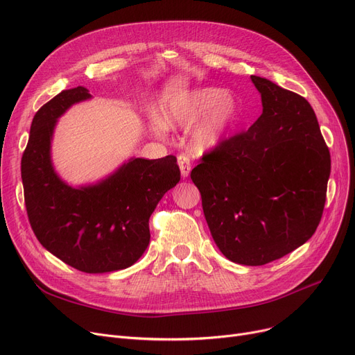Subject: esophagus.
<instances>
[{"label":"esophagus","instance_id":"34e87169","mask_svg":"<svg viewBox=\"0 0 355 355\" xmlns=\"http://www.w3.org/2000/svg\"><path fill=\"white\" fill-rule=\"evenodd\" d=\"M178 165H180V171H181V177L182 178H187L190 175V171H191V161L187 155L181 154L178 157Z\"/></svg>","mask_w":355,"mask_h":355}]
</instances>
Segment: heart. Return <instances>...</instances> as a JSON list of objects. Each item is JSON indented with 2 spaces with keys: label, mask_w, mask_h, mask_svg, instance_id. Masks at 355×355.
<instances>
[{
  "label": "heart",
  "mask_w": 355,
  "mask_h": 355,
  "mask_svg": "<svg viewBox=\"0 0 355 355\" xmlns=\"http://www.w3.org/2000/svg\"><path fill=\"white\" fill-rule=\"evenodd\" d=\"M237 114V102L229 92L217 87H198L173 93L162 102L161 115L153 110L149 122L157 135H164L168 128L191 130L190 142L196 153H207L226 138Z\"/></svg>",
  "instance_id": "1"
}]
</instances>
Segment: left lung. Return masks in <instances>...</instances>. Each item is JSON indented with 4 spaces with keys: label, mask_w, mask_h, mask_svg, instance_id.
Wrapping results in <instances>:
<instances>
[{
    "label": "left lung",
    "mask_w": 355,
    "mask_h": 355,
    "mask_svg": "<svg viewBox=\"0 0 355 355\" xmlns=\"http://www.w3.org/2000/svg\"><path fill=\"white\" fill-rule=\"evenodd\" d=\"M263 112L193 168L202 211L220 252L260 266L308 241L318 227L331 173L329 149L308 101L250 76Z\"/></svg>",
    "instance_id": "1"
}]
</instances>
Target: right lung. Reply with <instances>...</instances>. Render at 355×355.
Instances as JSON below:
<instances>
[{
    "mask_svg": "<svg viewBox=\"0 0 355 355\" xmlns=\"http://www.w3.org/2000/svg\"><path fill=\"white\" fill-rule=\"evenodd\" d=\"M86 87L63 90L33 118L21 158L24 201L31 229L44 249L85 273L132 266L149 245V217L180 181L174 155L130 158L105 180L74 189L54 171L50 148L55 122Z\"/></svg>",
    "mask_w": 355,
    "mask_h": 355,
    "instance_id": "right-lung-1",
    "label": "right lung"
}]
</instances>
